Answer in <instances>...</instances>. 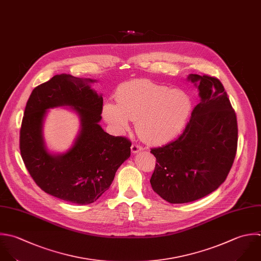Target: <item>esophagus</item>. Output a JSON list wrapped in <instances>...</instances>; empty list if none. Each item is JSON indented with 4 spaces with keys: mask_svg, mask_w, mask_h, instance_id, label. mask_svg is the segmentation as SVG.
Returning <instances> with one entry per match:
<instances>
[{
    "mask_svg": "<svg viewBox=\"0 0 261 261\" xmlns=\"http://www.w3.org/2000/svg\"><path fill=\"white\" fill-rule=\"evenodd\" d=\"M142 150V147L140 146V145H138V144H136V143H133L132 145H131V151H132V153H137L138 151H141Z\"/></svg>",
    "mask_w": 261,
    "mask_h": 261,
    "instance_id": "34e87169",
    "label": "esophagus"
}]
</instances>
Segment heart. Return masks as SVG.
<instances>
[{"label": "heart", "mask_w": 261, "mask_h": 261, "mask_svg": "<svg viewBox=\"0 0 261 261\" xmlns=\"http://www.w3.org/2000/svg\"><path fill=\"white\" fill-rule=\"evenodd\" d=\"M117 99L118 103L103 105L105 120L119 132L129 128V120L136 121L138 136L150 144H162L175 138L192 111L188 93L149 80L124 83L117 91Z\"/></svg>", "instance_id": "obj_1"}]
</instances>
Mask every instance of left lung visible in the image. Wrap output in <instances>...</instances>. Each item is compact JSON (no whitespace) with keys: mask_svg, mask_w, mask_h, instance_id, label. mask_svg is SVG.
Returning <instances> with one entry per match:
<instances>
[{"mask_svg":"<svg viewBox=\"0 0 261 261\" xmlns=\"http://www.w3.org/2000/svg\"><path fill=\"white\" fill-rule=\"evenodd\" d=\"M188 80L197 87L200 102L176 140L150 150L156 159L151 187L170 203L195 201L217 190L237 151V118L222 82L197 74Z\"/></svg>","mask_w":261,"mask_h":261,"instance_id":"obj_1","label":"left lung"}]
</instances>
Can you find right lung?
Returning a JSON list of instances; mask_svg holds the SVG:
<instances>
[{
	"instance_id": "1",
	"label": "right lung",
	"mask_w": 261,
	"mask_h": 261,
	"mask_svg": "<svg viewBox=\"0 0 261 261\" xmlns=\"http://www.w3.org/2000/svg\"><path fill=\"white\" fill-rule=\"evenodd\" d=\"M95 81L60 74L36 86L20 129L21 156L36 185L49 195L80 205L96 201L131 154L130 140L110 135L99 125L102 96L90 86ZM64 105L79 115L81 131L67 153L53 155L45 146L42 124L48 108Z\"/></svg>"
}]
</instances>
